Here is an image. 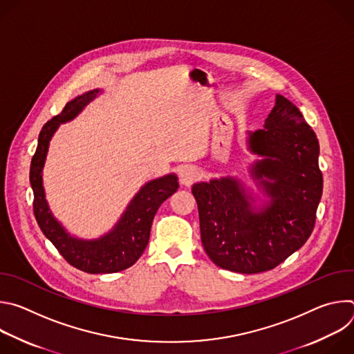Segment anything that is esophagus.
Segmentation results:
<instances>
[{
  "mask_svg": "<svg viewBox=\"0 0 354 354\" xmlns=\"http://www.w3.org/2000/svg\"><path fill=\"white\" fill-rule=\"evenodd\" d=\"M198 175H200V172L197 168L186 167L185 169H182V172L179 175V180L183 186H192L196 182V179L198 178Z\"/></svg>",
  "mask_w": 354,
  "mask_h": 354,
  "instance_id": "1",
  "label": "esophagus"
}]
</instances>
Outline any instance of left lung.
<instances>
[{
    "instance_id": "left-lung-1",
    "label": "left lung",
    "mask_w": 354,
    "mask_h": 354,
    "mask_svg": "<svg viewBox=\"0 0 354 354\" xmlns=\"http://www.w3.org/2000/svg\"><path fill=\"white\" fill-rule=\"evenodd\" d=\"M245 140L257 157L248 172L259 193L236 176L197 182L192 193L209 258L221 269L252 274L276 268L307 242L324 180L317 134L283 95H276L263 129L246 131Z\"/></svg>"
}]
</instances>
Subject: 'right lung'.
<instances>
[{
  "label": "right lung",
  "instance_id": "right-lung-1",
  "mask_svg": "<svg viewBox=\"0 0 354 354\" xmlns=\"http://www.w3.org/2000/svg\"><path fill=\"white\" fill-rule=\"evenodd\" d=\"M100 93L102 89L96 88L78 95L70 100L60 115L43 126L29 174L35 196L33 212L41 232L57 248L60 255L71 266L91 274L116 273L133 266L142 255L148 243L151 224L158 207L179 187L175 174H168L147 182L130 200L112 230L93 239H82L71 235L53 216L46 200L43 186V168L50 141L60 124L75 119Z\"/></svg>",
  "mask_w": 354,
  "mask_h": 354
}]
</instances>
